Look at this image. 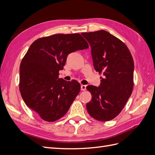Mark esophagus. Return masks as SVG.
Returning a JSON list of instances; mask_svg holds the SVG:
<instances>
[{
  "mask_svg": "<svg viewBox=\"0 0 155 155\" xmlns=\"http://www.w3.org/2000/svg\"><path fill=\"white\" fill-rule=\"evenodd\" d=\"M86 85H81V91H85L86 90Z\"/></svg>",
  "mask_w": 155,
  "mask_h": 155,
  "instance_id": "esophagus-1",
  "label": "esophagus"
}]
</instances>
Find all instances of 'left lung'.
Returning <instances> with one entry per match:
<instances>
[{"label": "left lung", "mask_w": 155, "mask_h": 155, "mask_svg": "<svg viewBox=\"0 0 155 155\" xmlns=\"http://www.w3.org/2000/svg\"><path fill=\"white\" fill-rule=\"evenodd\" d=\"M81 35L91 45L96 71L104 75L99 87H87L92 94L87 110L97 120H111L120 113L132 94L133 57L125 43L108 31L99 30Z\"/></svg>", "instance_id": "obj_1"}]
</instances>
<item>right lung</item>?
Segmentation results:
<instances>
[{"mask_svg": "<svg viewBox=\"0 0 155 155\" xmlns=\"http://www.w3.org/2000/svg\"><path fill=\"white\" fill-rule=\"evenodd\" d=\"M88 48L79 34H54L35 41L20 65L19 91L26 105L52 122L68 112L81 90L76 80L59 78L69 54Z\"/></svg>", "mask_w": 155, "mask_h": 155, "instance_id": "right-lung-1", "label": "right lung"}]
</instances>
